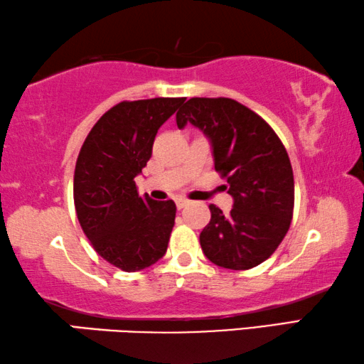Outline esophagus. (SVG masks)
Wrapping results in <instances>:
<instances>
[{
    "instance_id": "esophagus-1",
    "label": "esophagus",
    "mask_w": 364,
    "mask_h": 364,
    "mask_svg": "<svg viewBox=\"0 0 364 364\" xmlns=\"http://www.w3.org/2000/svg\"><path fill=\"white\" fill-rule=\"evenodd\" d=\"M186 205H189V200L188 199H184V198H178L176 199V207H178V209H184V207H186Z\"/></svg>"
}]
</instances>
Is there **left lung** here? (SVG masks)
Masks as SVG:
<instances>
[{"label":"left lung","mask_w":364,"mask_h":364,"mask_svg":"<svg viewBox=\"0 0 364 364\" xmlns=\"http://www.w3.org/2000/svg\"><path fill=\"white\" fill-rule=\"evenodd\" d=\"M188 123L209 137L215 171L233 198L228 215L209 207L200 247L218 267H256L274 255L291 223L295 181L284 144L257 113L225 97L189 99L176 113L178 128Z\"/></svg>","instance_id":"8db88e82"}]
</instances>
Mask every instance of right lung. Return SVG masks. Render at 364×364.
<instances>
[{
  "instance_id": "right-lung-1",
  "label": "right lung",
  "mask_w": 364,
  "mask_h": 364,
  "mask_svg": "<svg viewBox=\"0 0 364 364\" xmlns=\"http://www.w3.org/2000/svg\"><path fill=\"white\" fill-rule=\"evenodd\" d=\"M184 100L121 102L97 121L80 147L74 170L77 220L94 250L124 272L155 264L168 247L176 205L141 198L134 178L151 159L159 128Z\"/></svg>"
}]
</instances>
